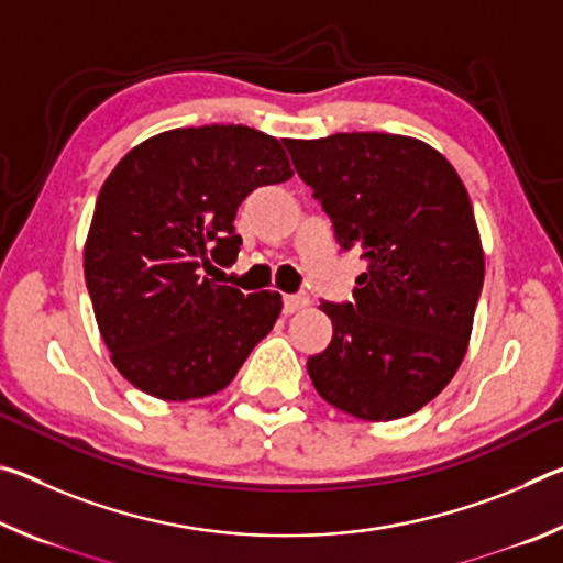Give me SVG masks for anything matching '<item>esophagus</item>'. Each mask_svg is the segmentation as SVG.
<instances>
[{
	"label": "esophagus",
	"instance_id": "obj_1",
	"mask_svg": "<svg viewBox=\"0 0 563 563\" xmlns=\"http://www.w3.org/2000/svg\"><path fill=\"white\" fill-rule=\"evenodd\" d=\"M308 302H310V298L305 292H300V295H285L283 308H285V312H288V316H292V312L302 310Z\"/></svg>",
	"mask_w": 563,
	"mask_h": 563
}]
</instances>
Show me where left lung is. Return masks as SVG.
Returning <instances> with one entry per match:
<instances>
[{
  "label": "left lung",
  "mask_w": 563,
  "mask_h": 563,
  "mask_svg": "<svg viewBox=\"0 0 563 563\" xmlns=\"http://www.w3.org/2000/svg\"><path fill=\"white\" fill-rule=\"evenodd\" d=\"M342 251L367 271L320 308L332 340L308 357L318 395L367 422L417 412L462 365L484 283L472 201L450 161L397 133L285 139Z\"/></svg>",
  "instance_id": "8db88e82"
}]
</instances>
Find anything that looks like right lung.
<instances>
[{"label": "right lung", "instance_id": "obj_1", "mask_svg": "<svg viewBox=\"0 0 563 563\" xmlns=\"http://www.w3.org/2000/svg\"><path fill=\"white\" fill-rule=\"evenodd\" d=\"M290 176L278 139L233 123L158 133L111 170L84 278L111 362L133 387L168 402L213 395L273 330L278 292L245 295L208 275L238 258L245 196Z\"/></svg>", "mask_w": 563, "mask_h": 563}]
</instances>
